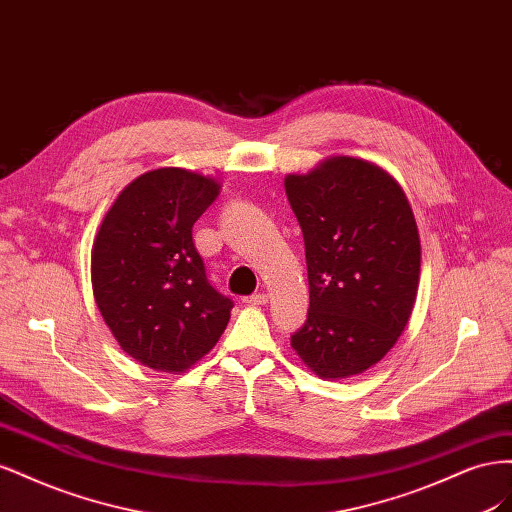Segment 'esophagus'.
Instances as JSON below:
<instances>
[{"label": "esophagus", "instance_id": "obj_1", "mask_svg": "<svg viewBox=\"0 0 512 512\" xmlns=\"http://www.w3.org/2000/svg\"><path fill=\"white\" fill-rule=\"evenodd\" d=\"M267 301H269L267 292H256V294H250V297L243 299V303H247V305H265Z\"/></svg>", "mask_w": 512, "mask_h": 512}]
</instances>
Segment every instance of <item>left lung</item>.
I'll return each mask as SVG.
<instances>
[{
  "mask_svg": "<svg viewBox=\"0 0 512 512\" xmlns=\"http://www.w3.org/2000/svg\"><path fill=\"white\" fill-rule=\"evenodd\" d=\"M284 185L309 280L307 320L290 346L318 378L363 374L395 346L416 301L421 239L406 192L352 156L286 175Z\"/></svg>",
  "mask_w": 512,
  "mask_h": 512,
  "instance_id": "8db88e82",
  "label": "left lung"
}]
</instances>
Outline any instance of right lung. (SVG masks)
<instances>
[{"mask_svg": "<svg viewBox=\"0 0 512 512\" xmlns=\"http://www.w3.org/2000/svg\"><path fill=\"white\" fill-rule=\"evenodd\" d=\"M220 183L164 166L136 177L106 211L91 250V286L121 350L183 374L218 344L232 301L215 290L192 241Z\"/></svg>", "mask_w": 512, "mask_h": 512, "instance_id": "obj_1", "label": "right lung"}]
</instances>
